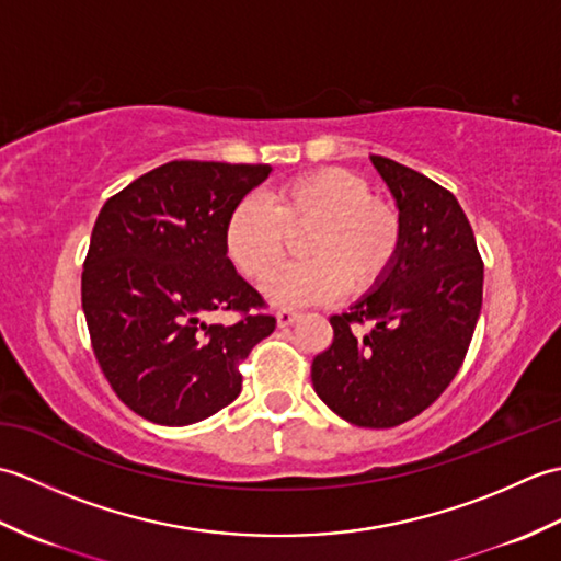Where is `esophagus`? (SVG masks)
<instances>
[{
    "instance_id": "1",
    "label": "esophagus",
    "mask_w": 561,
    "mask_h": 561,
    "mask_svg": "<svg viewBox=\"0 0 561 561\" xmlns=\"http://www.w3.org/2000/svg\"><path fill=\"white\" fill-rule=\"evenodd\" d=\"M299 318H301V313H296V311H289V308H284V311L277 313V325H279V328H289V325H294Z\"/></svg>"
}]
</instances>
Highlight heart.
<instances>
[{
  "instance_id": "obj_1",
  "label": "heart",
  "mask_w": 561,
  "mask_h": 561,
  "mask_svg": "<svg viewBox=\"0 0 561 561\" xmlns=\"http://www.w3.org/2000/svg\"><path fill=\"white\" fill-rule=\"evenodd\" d=\"M301 228L300 252L309 260L270 275L262 294L274 306L325 304L344 287L371 289L402 241L398 207L371 197L364 178L328 165L291 178L267 199L243 197L226 219L224 245L245 277L262 279L286 249V233Z\"/></svg>"
}]
</instances>
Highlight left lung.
I'll return each instance as SVG.
<instances>
[{"mask_svg": "<svg viewBox=\"0 0 561 561\" xmlns=\"http://www.w3.org/2000/svg\"><path fill=\"white\" fill-rule=\"evenodd\" d=\"M402 219L400 250L386 277L332 316L335 340L318 354V398L342 420L390 428L424 412L468 354L482 308L484 265L458 199L432 178L371 157ZM371 319L364 339L351 325Z\"/></svg>", "mask_w": 561, "mask_h": 561, "instance_id": "left-lung-1", "label": "left lung"}]
</instances>
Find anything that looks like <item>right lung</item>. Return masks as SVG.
I'll list each match as a JSON object with an SVG mask.
<instances>
[{
    "label": "right lung",
    "mask_w": 561,
    "mask_h": 561,
    "mask_svg": "<svg viewBox=\"0 0 561 561\" xmlns=\"http://www.w3.org/2000/svg\"><path fill=\"white\" fill-rule=\"evenodd\" d=\"M272 165L171 161L105 202L81 274L93 354L129 410L163 426L217 414L241 392V364L277 320L226 255L231 209ZM214 310H241L214 327Z\"/></svg>",
    "instance_id": "add662e5"
}]
</instances>
